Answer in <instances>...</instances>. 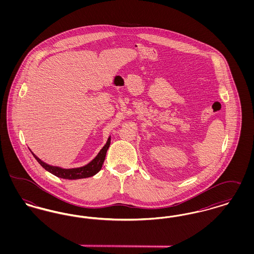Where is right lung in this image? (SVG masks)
Here are the masks:
<instances>
[{"instance_id": "right-lung-1", "label": "right lung", "mask_w": 254, "mask_h": 254, "mask_svg": "<svg viewBox=\"0 0 254 254\" xmlns=\"http://www.w3.org/2000/svg\"><path fill=\"white\" fill-rule=\"evenodd\" d=\"M109 145H110V137L107 142V144L105 146L100 150V152L98 153L96 157L94 158L89 164H87L85 167L82 168H78V169H64L57 168V167H52L49 166L48 164L44 163L43 161H41L36 155L32 152L33 156L35 157L38 163L50 173H52L53 175L60 177L63 179H68V180H77V179H82V178H87V177H91L93 175H95L98 173L101 169L102 166L105 162L106 155H107V151L109 149Z\"/></svg>"}]
</instances>
